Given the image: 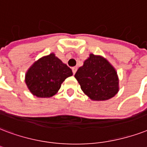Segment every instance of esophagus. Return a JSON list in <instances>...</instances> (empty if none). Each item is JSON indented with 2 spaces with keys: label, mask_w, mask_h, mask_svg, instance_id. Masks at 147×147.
<instances>
[{
  "label": "esophagus",
  "mask_w": 147,
  "mask_h": 147,
  "mask_svg": "<svg viewBox=\"0 0 147 147\" xmlns=\"http://www.w3.org/2000/svg\"><path fill=\"white\" fill-rule=\"evenodd\" d=\"M77 67H72L71 68V70H72V72H73V74H75L76 72V71H77Z\"/></svg>",
  "instance_id": "esophagus-1"
}]
</instances>
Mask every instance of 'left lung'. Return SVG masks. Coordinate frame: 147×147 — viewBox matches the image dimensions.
I'll return each mask as SVG.
<instances>
[{
	"instance_id": "obj_1",
	"label": "left lung",
	"mask_w": 147,
	"mask_h": 147,
	"mask_svg": "<svg viewBox=\"0 0 147 147\" xmlns=\"http://www.w3.org/2000/svg\"><path fill=\"white\" fill-rule=\"evenodd\" d=\"M75 78L82 92L93 101L108 100L119 90L116 69L101 55L90 54L83 65L78 68Z\"/></svg>"
}]
</instances>
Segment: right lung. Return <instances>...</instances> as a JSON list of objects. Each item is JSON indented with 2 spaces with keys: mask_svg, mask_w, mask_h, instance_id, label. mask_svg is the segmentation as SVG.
<instances>
[{
  "mask_svg": "<svg viewBox=\"0 0 147 147\" xmlns=\"http://www.w3.org/2000/svg\"><path fill=\"white\" fill-rule=\"evenodd\" d=\"M71 76V69L51 53L31 65L25 74L24 81L33 96L50 98L59 92L66 78Z\"/></svg>",
  "mask_w": 147,
  "mask_h": 147,
  "instance_id": "obj_1",
  "label": "right lung"
}]
</instances>
